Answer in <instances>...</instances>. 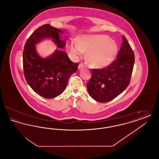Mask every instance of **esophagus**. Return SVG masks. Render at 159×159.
Returning a JSON list of instances; mask_svg holds the SVG:
<instances>
[{
	"label": "esophagus",
	"mask_w": 159,
	"mask_h": 159,
	"mask_svg": "<svg viewBox=\"0 0 159 159\" xmlns=\"http://www.w3.org/2000/svg\"><path fill=\"white\" fill-rule=\"evenodd\" d=\"M84 67V65L82 64V63H80V64H79V66H78V69L79 70H80V69H81V68H83Z\"/></svg>",
	"instance_id": "34e87169"
}]
</instances>
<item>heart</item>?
Returning <instances> with one entry per match:
<instances>
[{"label": "heart", "instance_id": "heart-1", "mask_svg": "<svg viewBox=\"0 0 159 159\" xmlns=\"http://www.w3.org/2000/svg\"><path fill=\"white\" fill-rule=\"evenodd\" d=\"M70 51L75 55L81 57L88 52L87 61L94 68L106 67L113 62L118 53L117 44L111 39L102 34L86 35L80 42H74L70 46Z\"/></svg>", "mask_w": 159, "mask_h": 159}]
</instances>
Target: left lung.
Here are the masks:
<instances>
[{
  "label": "left lung",
  "instance_id": "1",
  "mask_svg": "<svg viewBox=\"0 0 159 159\" xmlns=\"http://www.w3.org/2000/svg\"><path fill=\"white\" fill-rule=\"evenodd\" d=\"M135 62L134 53L124 36L116 60L108 67L92 69L87 90L92 98L100 102H108L125 91L130 83Z\"/></svg>",
  "mask_w": 159,
  "mask_h": 159
}]
</instances>
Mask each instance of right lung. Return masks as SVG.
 Masks as SVG:
<instances>
[{"instance_id":"obj_1","label":"right lung","mask_w":159,"mask_h":159,"mask_svg":"<svg viewBox=\"0 0 159 159\" xmlns=\"http://www.w3.org/2000/svg\"><path fill=\"white\" fill-rule=\"evenodd\" d=\"M64 31L49 24H45L34 31L27 40L23 51L24 75L29 85L40 96L52 98L65 90L70 77L77 70L74 63L63 51L66 38L60 39ZM45 38H51L59 49L43 59L37 53L35 45Z\"/></svg>"}]
</instances>
